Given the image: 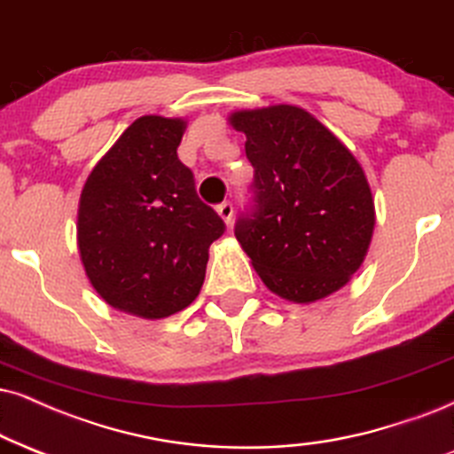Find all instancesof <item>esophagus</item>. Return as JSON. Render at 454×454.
Listing matches in <instances>:
<instances>
[{"instance_id":"34e87169","label":"esophagus","mask_w":454,"mask_h":454,"mask_svg":"<svg viewBox=\"0 0 454 454\" xmlns=\"http://www.w3.org/2000/svg\"><path fill=\"white\" fill-rule=\"evenodd\" d=\"M216 212H218V216H221L223 221L227 223V225H231V221H233V206L229 204V201H223V204L216 208Z\"/></svg>"}]
</instances>
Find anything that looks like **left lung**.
Returning <instances> with one entry per match:
<instances>
[{
  "label": "left lung",
  "instance_id": "1",
  "mask_svg": "<svg viewBox=\"0 0 454 454\" xmlns=\"http://www.w3.org/2000/svg\"><path fill=\"white\" fill-rule=\"evenodd\" d=\"M254 166V210L236 238L267 288L293 303L337 293L360 270L374 231V198L360 161L309 111L294 105L242 109Z\"/></svg>",
  "mask_w": 454,
  "mask_h": 454
}]
</instances>
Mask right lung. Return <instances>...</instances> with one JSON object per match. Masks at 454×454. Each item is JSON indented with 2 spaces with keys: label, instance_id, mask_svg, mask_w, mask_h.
Masks as SVG:
<instances>
[{
  "label": "right lung",
  "instance_id": "obj_1",
  "mask_svg": "<svg viewBox=\"0 0 454 454\" xmlns=\"http://www.w3.org/2000/svg\"><path fill=\"white\" fill-rule=\"evenodd\" d=\"M183 117L143 115L86 178L77 250L92 288L117 311L161 320L200 294L225 223L195 193L176 149Z\"/></svg>",
  "mask_w": 454,
  "mask_h": 454
}]
</instances>
